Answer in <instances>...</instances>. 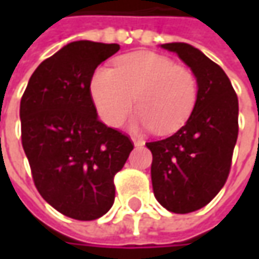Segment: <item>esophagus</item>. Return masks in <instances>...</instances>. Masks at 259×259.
I'll list each match as a JSON object with an SVG mask.
<instances>
[{
  "mask_svg": "<svg viewBox=\"0 0 259 259\" xmlns=\"http://www.w3.org/2000/svg\"><path fill=\"white\" fill-rule=\"evenodd\" d=\"M131 141L134 143L135 147H143L144 145V141L143 140H138V138H131Z\"/></svg>",
  "mask_w": 259,
  "mask_h": 259,
  "instance_id": "34e87169",
  "label": "esophagus"
}]
</instances>
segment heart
I'll list each match as a JSON object with an SVG mask.
<instances>
[{"label":"heart","mask_w":259,"mask_h":259,"mask_svg":"<svg viewBox=\"0 0 259 259\" xmlns=\"http://www.w3.org/2000/svg\"><path fill=\"white\" fill-rule=\"evenodd\" d=\"M89 94L98 115L109 126L119 125L133 102L137 130L168 134L182 128L197 104V80L192 70L154 52H135L115 60L114 69L99 66L89 80Z\"/></svg>","instance_id":"b5f03b06"}]
</instances>
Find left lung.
Listing matches in <instances>:
<instances>
[{"label":"left lung","instance_id":"8db88e82","mask_svg":"<svg viewBox=\"0 0 259 259\" xmlns=\"http://www.w3.org/2000/svg\"><path fill=\"white\" fill-rule=\"evenodd\" d=\"M190 67L197 80V104L171 137L147 143L153 154L155 199L174 213H190L224 187L238 138V96L222 67L187 43L160 46Z\"/></svg>","mask_w":259,"mask_h":259}]
</instances>
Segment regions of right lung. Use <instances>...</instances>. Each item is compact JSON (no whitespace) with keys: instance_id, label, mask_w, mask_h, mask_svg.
Masks as SVG:
<instances>
[{"instance_id":"right-lung-1","label":"right lung","mask_w":259,"mask_h":259,"mask_svg":"<svg viewBox=\"0 0 259 259\" xmlns=\"http://www.w3.org/2000/svg\"><path fill=\"white\" fill-rule=\"evenodd\" d=\"M119 45L72 41L41 62L20 104L21 141L38 193L56 210L94 221L114 204V176L134 145L106 126L89 94L94 70Z\"/></svg>"}]
</instances>
